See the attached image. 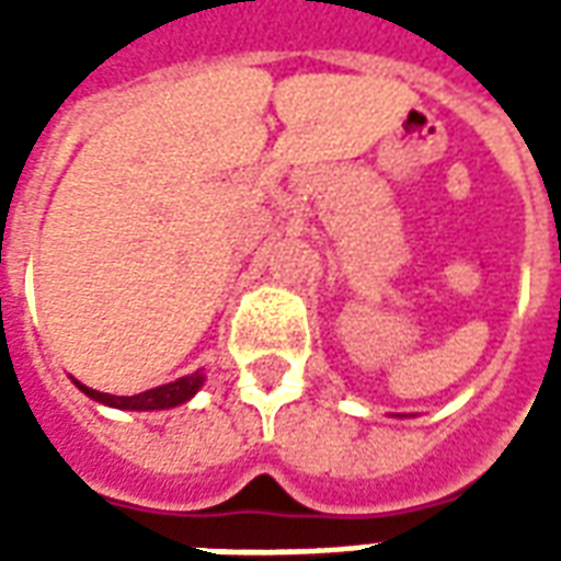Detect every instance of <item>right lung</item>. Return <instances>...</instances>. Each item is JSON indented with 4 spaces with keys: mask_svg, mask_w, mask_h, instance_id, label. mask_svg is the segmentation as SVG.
<instances>
[{
    "mask_svg": "<svg viewBox=\"0 0 561 561\" xmlns=\"http://www.w3.org/2000/svg\"><path fill=\"white\" fill-rule=\"evenodd\" d=\"M78 385L80 393H87L90 400L102 402V405H111V409H119V412H161V409H176L195 397L197 390L204 388L207 376L197 369L192 376L176 378V381H168V385H159V388L144 390V393H135V397H114V393H102V390H92L87 385H80L78 378H71Z\"/></svg>",
    "mask_w": 561,
    "mask_h": 561,
    "instance_id": "add662e5",
    "label": "right lung"
}]
</instances>
